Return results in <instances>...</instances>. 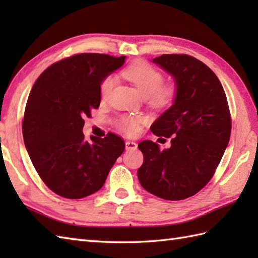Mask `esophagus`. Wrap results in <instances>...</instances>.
<instances>
[{"mask_svg":"<svg viewBox=\"0 0 258 258\" xmlns=\"http://www.w3.org/2000/svg\"><path fill=\"white\" fill-rule=\"evenodd\" d=\"M125 149L130 151V150H136L138 149V144L133 141H126L125 142Z\"/></svg>","mask_w":258,"mask_h":258,"instance_id":"34e87169","label":"esophagus"}]
</instances>
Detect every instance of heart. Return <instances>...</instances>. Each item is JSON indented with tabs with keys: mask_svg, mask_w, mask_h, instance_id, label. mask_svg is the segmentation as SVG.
Returning <instances> with one entry per match:
<instances>
[{
	"mask_svg": "<svg viewBox=\"0 0 258 258\" xmlns=\"http://www.w3.org/2000/svg\"><path fill=\"white\" fill-rule=\"evenodd\" d=\"M124 78L132 83L142 97L149 98L151 104L158 107L167 106L172 104L176 96V86L174 84L162 85L164 81L163 74L146 62H135L122 71ZM116 79L107 76L101 84V96L107 98L111 94ZM141 119L135 116H122L118 120L119 128L127 134L139 132Z\"/></svg>",
	"mask_w": 258,
	"mask_h": 258,
	"instance_id": "heart-1",
	"label": "heart"
}]
</instances>
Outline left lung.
Listing matches in <instances>:
<instances>
[{
  "label": "left lung",
  "mask_w": 258,
  "mask_h": 258,
  "mask_svg": "<svg viewBox=\"0 0 258 258\" xmlns=\"http://www.w3.org/2000/svg\"><path fill=\"white\" fill-rule=\"evenodd\" d=\"M171 74L176 86L172 106L151 126L171 138V147L143 141L144 162L138 176L143 188L168 201L195 195L210 182L231 136V114L223 86L213 71L185 54H163L152 61Z\"/></svg>",
  "instance_id": "8db88e82"
}]
</instances>
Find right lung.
Wrapping results in <instances>:
<instances>
[{"instance_id": "right-lung-1", "label": "right lung", "mask_w": 258, "mask_h": 258, "mask_svg": "<svg viewBox=\"0 0 258 258\" xmlns=\"http://www.w3.org/2000/svg\"><path fill=\"white\" fill-rule=\"evenodd\" d=\"M126 56L82 53L52 64L33 85L23 125L24 144L33 166L54 193L78 200L104 185L125 150L119 136L85 141L84 117L101 103V84Z\"/></svg>"}]
</instances>
